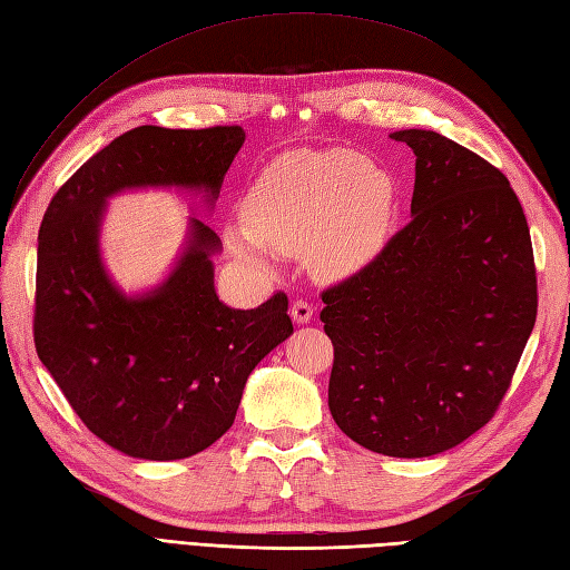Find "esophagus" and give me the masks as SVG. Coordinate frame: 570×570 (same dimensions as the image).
Returning <instances> with one entry per match:
<instances>
[{
	"label": "esophagus",
	"instance_id": "1",
	"mask_svg": "<svg viewBox=\"0 0 570 570\" xmlns=\"http://www.w3.org/2000/svg\"><path fill=\"white\" fill-rule=\"evenodd\" d=\"M289 314H293L295 324H307L312 314H314V309H312V304L307 299H295L293 307H289Z\"/></svg>",
	"mask_w": 570,
	"mask_h": 570
}]
</instances>
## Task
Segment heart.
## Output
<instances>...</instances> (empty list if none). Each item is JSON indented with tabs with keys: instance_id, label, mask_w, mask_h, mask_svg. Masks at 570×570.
<instances>
[{
	"instance_id": "1",
	"label": "heart",
	"mask_w": 570,
	"mask_h": 570,
	"mask_svg": "<svg viewBox=\"0 0 570 570\" xmlns=\"http://www.w3.org/2000/svg\"><path fill=\"white\" fill-rule=\"evenodd\" d=\"M396 178L357 151L295 149L275 157L248 188L244 232L229 229L234 252L304 256L318 277H345L382 252L396 210Z\"/></svg>"
}]
</instances>
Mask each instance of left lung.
<instances>
[{
  "label": "left lung",
  "instance_id": "8db88e82",
  "mask_svg": "<svg viewBox=\"0 0 570 570\" xmlns=\"http://www.w3.org/2000/svg\"><path fill=\"white\" fill-rule=\"evenodd\" d=\"M415 155L411 222L322 293L333 343L328 409L386 456H433L493 419L537 318L530 227L493 164L433 130Z\"/></svg>",
  "mask_w": 570,
  "mask_h": 570
}]
</instances>
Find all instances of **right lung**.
<instances>
[{
    "label": "right lung",
    "mask_w": 570,
    "mask_h": 570,
    "mask_svg": "<svg viewBox=\"0 0 570 570\" xmlns=\"http://www.w3.org/2000/svg\"><path fill=\"white\" fill-rule=\"evenodd\" d=\"M239 125H140L81 164L38 234L33 338L40 363L96 438L137 460H186L227 433L254 367L293 322L287 295L232 309L215 293L217 234L190 217L176 268L128 297L101 261L106 200L128 188L207 190L244 145Z\"/></svg>",
    "instance_id": "add662e5"
}]
</instances>
